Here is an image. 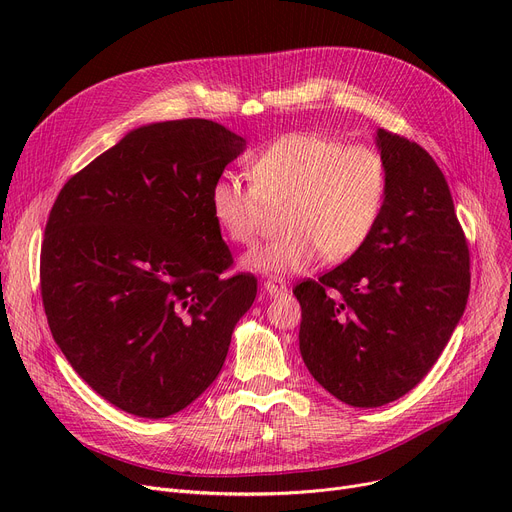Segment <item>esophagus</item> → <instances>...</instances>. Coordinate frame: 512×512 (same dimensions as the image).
Instances as JSON below:
<instances>
[{"mask_svg":"<svg viewBox=\"0 0 512 512\" xmlns=\"http://www.w3.org/2000/svg\"><path fill=\"white\" fill-rule=\"evenodd\" d=\"M263 288H265V292H267V294H282V292H286V290H288L286 280H284V278H278V276L267 278V280L263 282Z\"/></svg>","mask_w":512,"mask_h":512,"instance_id":"obj_1","label":"esophagus"}]
</instances>
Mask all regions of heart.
<instances>
[{
    "mask_svg": "<svg viewBox=\"0 0 512 512\" xmlns=\"http://www.w3.org/2000/svg\"><path fill=\"white\" fill-rule=\"evenodd\" d=\"M251 182L222 174L209 188L215 222L236 245H253L270 207L282 205L284 230L247 255L259 272H305L321 255L344 259L357 253L386 201V166L378 151L342 147L317 132H290L257 151Z\"/></svg>",
    "mask_w": 512,
    "mask_h": 512,
    "instance_id": "obj_1",
    "label": "heart"
}]
</instances>
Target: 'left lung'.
Segmentation results:
<instances>
[{
    "label": "left lung",
    "mask_w": 512,
    "mask_h": 512,
    "mask_svg": "<svg viewBox=\"0 0 512 512\" xmlns=\"http://www.w3.org/2000/svg\"><path fill=\"white\" fill-rule=\"evenodd\" d=\"M388 186L365 245L319 280L294 286L301 355L351 407L405 396L434 367L467 307L469 242L444 180L421 145L378 130Z\"/></svg>",
    "instance_id": "8db88e82"
}]
</instances>
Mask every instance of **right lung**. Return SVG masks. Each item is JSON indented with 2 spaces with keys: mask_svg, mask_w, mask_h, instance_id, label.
Segmentation results:
<instances>
[{
  "mask_svg": "<svg viewBox=\"0 0 512 512\" xmlns=\"http://www.w3.org/2000/svg\"><path fill=\"white\" fill-rule=\"evenodd\" d=\"M245 149L222 124H149L76 172L41 245V299L60 351L99 396L168 417L201 396L257 294L234 265L209 188Z\"/></svg>",
  "mask_w": 512,
  "mask_h": 512,
  "instance_id": "obj_1",
  "label": "right lung"
}]
</instances>
